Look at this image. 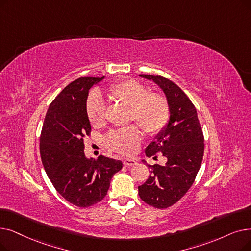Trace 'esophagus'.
Segmentation results:
<instances>
[{"label":"esophagus","mask_w":251,"mask_h":251,"mask_svg":"<svg viewBox=\"0 0 251 251\" xmlns=\"http://www.w3.org/2000/svg\"><path fill=\"white\" fill-rule=\"evenodd\" d=\"M136 160H134V159H124V161H123V164L125 165V166H133V165H135L136 164Z\"/></svg>","instance_id":"esophagus-1"}]
</instances>
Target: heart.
I'll use <instances>...</instances> for the list:
<instances>
[{
	"label": "heart",
	"mask_w": 251,
	"mask_h": 251,
	"mask_svg": "<svg viewBox=\"0 0 251 251\" xmlns=\"http://www.w3.org/2000/svg\"><path fill=\"white\" fill-rule=\"evenodd\" d=\"M108 97L116 103L129 107V121L135 122L144 131L154 136L166 126L169 118V103L166 97L159 92H150L148 87L133 79H127L112 85ZM86 115L93 127L104 123L105 102L102 96L92 93L86 104ZM143 133L136 125L113 130L106 136L110 150L122 155H131L137 150Z\"/></svg>",
	"instance_id": "b5f03b06"
}]
</instances>
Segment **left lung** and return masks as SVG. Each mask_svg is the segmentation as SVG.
Instances as JSON below:
<instances>
[{
	"mask_svg": "<svg viewBox=\"0 0 251 251\" xmlns=\"http://www.w3.org/2000/svg\"><path fill=\"white\" fill-rule=\"evenodd\" d=\"M139 75L155 82L165 93L170 117L145 151L155 160L160 152L167 162L165 165H148L151 176L138 187V195L155 208H167L186 195L197 176L204 154L203 131L195 105L176 84L161 75Z\"/></svg>",
	"mask_w": 251,
	"mask_h": 251,
	"instance_id": "8db88e82",
	"label": "left lung"
}]
</instances>
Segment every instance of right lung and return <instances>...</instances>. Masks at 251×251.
I'll use <instances>...</instances> for the list:
<instances>
[{
  "instance_id": "add662e5",
  "label": "right lung",
  "mask_w": 251,
  "mask_h": 251,
  "mask_svg": "<svg viewBox=\"0 0 251 251\" xmlns=\"http://www.w3.org/2000/svg\"><path fill=\"white\" fill-rule=\"evenodd\" d=\"M104 77H84L69 84L47 111L40 137L43 166L53 187L70 203L89 207L100 202L122 162L104 156L88 159L84 137L91 125L86 115L89 89Z\"/></svg>"
}]
</instances>
